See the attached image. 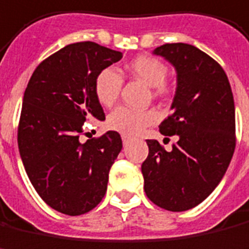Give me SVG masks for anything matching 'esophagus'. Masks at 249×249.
Listing matches in <instances>:
<instances>
[{
  "mask_svg": "<svg viewBox=\"0 0 249 249\" xmlns=\"http://www.w3.org/2000/svg\"><path fill=\"white\" fill-rule=\"evenodd\" d=\"M122 141H123V145H124V146H127L128 141H130V140H128L126 135H122Z\"/></svg>",
  "mask_w": 249,
  "mask_h": 249,
  "instance_id": "34e87169",
  "label": "esophagus"
}]
</instances>
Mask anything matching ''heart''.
<instances>
[{
	"mask_svg": "<svg viewBox=\"0 0 249 249\" xmlns=\"http://www.w3.org/2000/svg\"><path fill=\"white\" fill-rule=\"evenodd\" d=\"M130 74L135 75L157 92L162 90V84L168 74L167 66L160 59L150 55L135 56L126 65ZM122 77L112 68L103 69L95 78V96L104 107H111L119 97ZM159 115L153 109L137 111L127 107H118L108 116V127L127 137H134L146 126L156 123Z\"/></svg>",
	"mask_w": 249,
	"mask_h": 249,
	"instance_id": "heart-1",
	"label": "heart"
}]
</instances>
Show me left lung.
<instances>
[{"label":"left lung","instance_id":"1","mask_svg":"<svg viewBox=\"0 0 249 249\" xmlns=\"http://www.w3.org/2000/svg\"><path fill=\"white\" fill-rule=\"evenodd\" d=\"M172 63L178 87L172 114L159 126L178 142L167 152L147 140L142 162L143 190L154 205L184 212L206 199L224 178L236 147L234 102L224 69L212 56L186 43H168L154 50Z\"/></svg>","mask_w":249,"mask_h":249}]
</instances>
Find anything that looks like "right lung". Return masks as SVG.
Masks as SVG:
<instances>
[{
	"label": "right lung",
	"mask_w": 249,
	"mask_h": 249,
	"mask_svg": "<svg viewBox=\"0 0 249 249\" xmlns=\"http://www.w3.org/2000/svg\"><path fill=\"white\" fill-rule=\"evenodd\" d=\"M121 51L95 42L63 47L34 71L24 92L17 142L32 186L50 207L68 215L90 212L104 198L122 138L107 131L80 141L82 124L106 115L95 78L122 59Z\"/></svg>",
	"instance_id": "right-lung-1"
}]
</instances>
